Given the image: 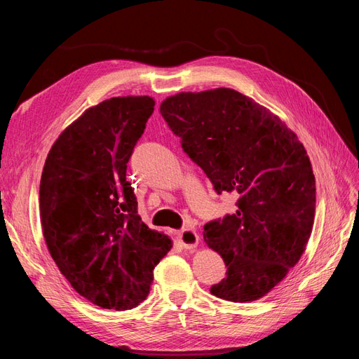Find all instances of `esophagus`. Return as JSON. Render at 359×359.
I'll list each match as a JSON object with an SVG mask.
<instances>
[{
  "label": "esophagus",
  "instance_id": "esophagus-1",
  "mask_svg": "<svg viewBox=\"0 0 359 359\" xmlns=\"http://www.w3.org/2000/svg\"><path fill=\"white\" fill-rule=\"evenodd\" d=\"M178 241L186 250H193L199 244V235L193 229H184L178 232Z\"/></svg>",
  "mask_w": 359,
  "mask_h": 359
}]
</instances>
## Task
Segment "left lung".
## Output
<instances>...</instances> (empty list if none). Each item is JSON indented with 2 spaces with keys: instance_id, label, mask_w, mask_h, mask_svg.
Wrapping results in <instances>:
<instances>
[{
  "instance_id": "1",
  "label": "left lung",
  "mask_w": 359,
  "mask_h": 359,
  "mask_svg": "<svg viewBox=\"0 0 359 359\" xmlns=\"http://www.w3.org/2000/svg\"><path fill=\"white\" fill-rule=\"evenodd\" d=\"M160 112L217 193L238 210L205 224L203 240L227 266L211 287L233 302L264 298L298 264L316 210L310 158L285 121L232 88L178 93Z\"/></svg>"
}]
</instances>
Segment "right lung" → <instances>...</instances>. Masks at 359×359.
Listing matches in <instances>:
<instances>
[{"label": "right lung", "instance_id": "obj_1", "mask_svg": "<svg viewBox=\"0 0 359 359\" xmlns=\"http://www.w3.org/2000/svg\"><path fill=\"white\" fill-rule=\"evenodd\" d=\"M149 95L112 97L62 130L40 181V222L52 259L73 289L102 309L145 301L153 271L172 248L149 229L126 180L148 118Z\"/></svg>", "mask_w": 359, "mask_h": 359}]
</instances>
